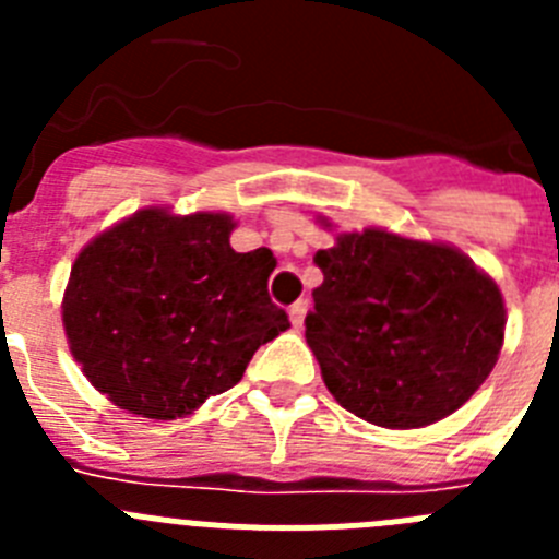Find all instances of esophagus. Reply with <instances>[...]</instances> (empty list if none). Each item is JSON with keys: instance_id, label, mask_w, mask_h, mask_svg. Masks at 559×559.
<instances>
[{"instance_id": "obj_1", "label": "esophagus", "mask_w": 559, "mask_h": 559, "mask_svg": "<svg viewBox=\"0 0 559 559\" xmlns=\"http://www.w3.org/2000/svg\"><path fill=\"white\" fill-rule=\"evenodd\" d=\"M288 313H290V324H294V328H302L305 316H308V302H305V299H299V302L290 305Z\"/></svg>"}]
</instances>
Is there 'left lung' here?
Masks as SVG:
<instances>
[{
    "instance_id": "1",
    "label": "left lung",
    "mask_w": 559,
    "mask_h": 559,
    "mask_svg": "<svg viewBox=\"0 0 559 559\" xmlns=\"http://www.w3.org/2000/svg\"><path fill=\"white\" fill-rule=\"evenodd\" d=\"M305 338L324 386L380 428H423L456 412L496 367L503 296L471 257L386 229L344 231L316 251Z\"/></svg>"
}]
</instances>
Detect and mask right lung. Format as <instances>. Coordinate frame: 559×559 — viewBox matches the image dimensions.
<instances>
[{
  "mask_svg": "<svg viewBox=\"0 0 559 559\" xmlns=\"http://www.w3.org/2000/svg\"><path fill=\"white\" fill-rule=\"evenodd\" d=\"M226 212L147 206L78 254L63 330L83 374L114 406L176 419L243 378L290 328L269 296V249L235 251Z\"/></svg>",
  "mask_w": 559,
  "mask_h": 559,
  "instance_id": "add662e5",
  "label": "right lung"
}]
</instances>
